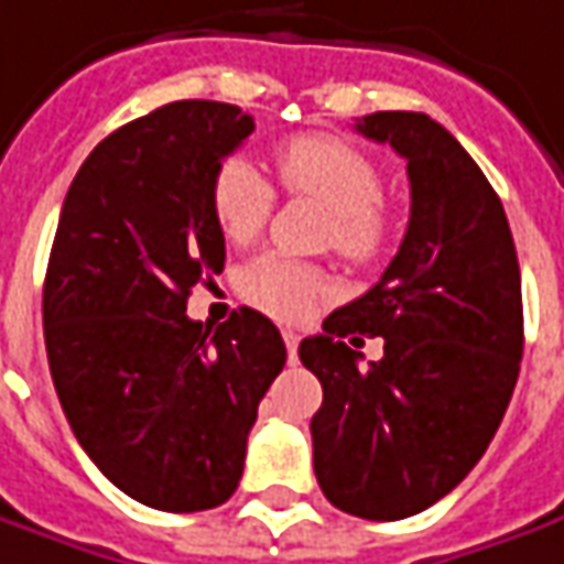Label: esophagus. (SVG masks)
<instances>
[{
	"label": "esophagus",
	"instance_id": "1",
	"mask_svg": "<svg viewBox=\"0 0 564 564\" xmlns=\"http://www.w3.org/2000/svg\"><path fill=\"white\" fill-rule=\"evenodd\" d=\"M283 343H286V355H290V364H296L299 333L296 330H283Z\"/></svg>",
	"mask_w": 564,
	"mask_h": 564
}]
</instances>
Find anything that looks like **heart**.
I'll list each match as a JSON object with an SVG mask.
<instances>
[{
  "label": "heart",
  "mask_w": 564,
  "mask_h": 564,
  "mask_svg": "<svg viewBox=\"0 0 564 564\" xmlns=\"http://www.w3.org/2000/svg\"><path fill=\"white\" fill-rule=\"evenodd\" d=\"M274 170L290 194H305L330 209V243L351 265H367L389 250L394 237V216L379 200L382 172L343 138L296 135L274 151ZM209 206L218 231L231 243H250L265 228L274 187L247 160L234 156L221 163L209 185ZM240 293L262 312L299 321L327 293L321 268L299 262L281 252L252 259L240 274Z\"/></svg>",
  "instance_id": "1"
}]
</instances>
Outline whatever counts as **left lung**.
<instances>
[{
  "label": "left lung",
  "mask_w": 564,
  "mask_h": 564,
  "mask_svg": "<svg viewBox=\"0 0 564 564\" xmlns=\"http://www.w3.org/2000/svg\"><path fill=\"white\" fill-rule=\"evenodd\" d=\"M355 129L408 160L411 218L382 278L302 339L299 358L324 389L312 416L324 497L398 522L454 491L488 451L519 379L522 274L503 203L444 126L379 110ZM348 332L382 335L383 358L358 368Z\"/></svg>",
  "instance_id": "obj_1"
}]
</instances>
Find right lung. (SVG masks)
Masks as SVG:
<instances>
[{
	"instance_id": "right-lung-1",
	"label": "right lung",
	"mask_w": 564,
	"mask_h": 564,
	"mask_svg": "<svg viewBox=\"0 0 564 564\" xmlns=\"http://www.w3.org/2000/svg\"><path fill=\"white\" fill-rule=\"evenodd\" d=\"M256 122L221 101H172L86 156L64 197L42 286L48 370L73 435L132 500L225 503L259 401L286 364L256 308L203 327L187 296L225 265L209 185Z\"/></svg>"
}]
</instances>
